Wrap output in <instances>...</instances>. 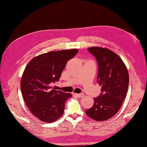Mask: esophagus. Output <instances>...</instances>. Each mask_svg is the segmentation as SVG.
<instances>
[{"instance_id":"34e87169","label":"esophagus","mask_w":147,"mask_h":147,"mask_svg":"<svg viewBox=\"0 0 147 147\" xmlns=\"http://www.w3.org/2000/svg\"><path fill=\"white\" fill-rule=\"evenodd\" d=\"M75 95L78 96V97H80V98L84 97V94H83V93H75Z\"/></svg>"}]
</instances>
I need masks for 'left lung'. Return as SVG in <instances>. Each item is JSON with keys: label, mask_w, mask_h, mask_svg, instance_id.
<instances>
[{"label": "left lung", "mask_w": 147, "mask_h": 147, "mask_svg": "<svg viewBox=\"0 0 147 147\" xmlns=\"http://www.w3.org/2000/svg\"><path fill=\"white\" fill-rule=\"evenodd\" d=\"M88 50L97 61V82L102 88L100 95L94 98L93 106L86 113L96 121L107 120L118 111L127 95L128 70L121 58L109 49L93 47Z\"/></svg>", "instance_id": "1"}]
</instances>
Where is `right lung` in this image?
I'll return each instance as SVG.
<instances>
[{
	"label": "right lung",
	"mask_w": 147,
	"mask_h": 147,
	"mask_svg": "<svg viewBox=\"0 0 147 147\" xmlns=\"http://www.w3.org/2000/svg\"><path fill=\"white\" fill-rule=\"evenodd\" d=\"M77 49L52 51L33 58L22 75L21 91L33 115L44 122L56 121L64 113L70 93L56 90L51 83L59 80L66 63L78 52Z\"/></svg>",
	"instance_id": "right-lung-1"
}]
</instances>
